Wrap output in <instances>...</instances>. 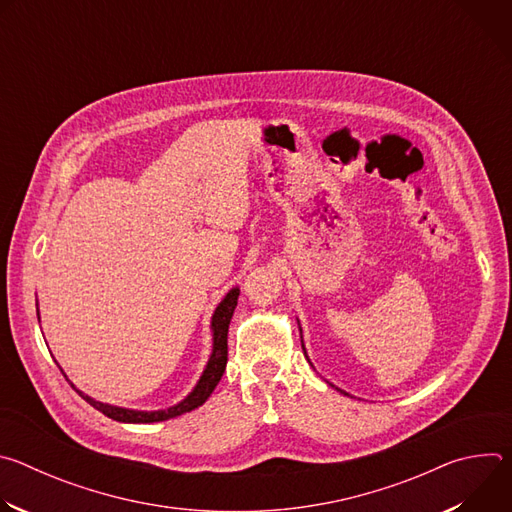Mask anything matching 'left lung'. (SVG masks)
<instances>
[{"instance_id":"1","label":"left lung","mask_w":512,"mask_h":512,"mask_svg":"<svg viewBox=\"0 0 512 512\" xmlns=\"http://www.w3.org/2000/svg\"><path fill=\"white\" fill-rule=\"evenodd\" d=\"M298 326H300V322H298ZM300 334H302V326H300ZM302 348H304V354H306V358H308V352H306V346H304V340H302ZM308 362H310V367H314V364H312V360H310V358H308ZM326 383H328V381H326ZM328 385H330V387H334V385H332V383H328ZM334 389H336V391H340V393H344V395H348V393H346V391H342V389H338V387H334ZM348 397H350V395H348Z\"/></svg>"}]
</instances>
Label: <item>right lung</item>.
Returning <instances> with one entry per match:
<instances>
[{
	"label": "right lung",
	"mask_w": 512,
	"mask_h": 512,
	"mask_svg": "<svg viewBox=\"0 0 512 512\" xmlns=\"http://www.w3.org/2000/svg\"><path fill=\"white\" fill-rule=\"evenodd\" d=\"M239 294L241 289L239 287H233L229 289V294L221 300V304H218L214 308V314L210 318V332H212V352L208 356V362L206 367L198 379V383L194 385V389L182 399L178 401L176 405L168 407V409H158V411H141V409H129V407H119V405H109V403H101L89 395H85L83 391H79L75 385V391L89 403L93 405L97 411H101L103 415L115 419V421H121V423H156V421H166V419H172V417H178L182 413H188L196 407H200L208 397L210 393L214 391V387L218 385V381H221L225 369H227V354H229V348H227V336H229V324H231V318L235 314V308H237V300H239ZM40 320V318H38ZM62 371V369H60ZM64 375V371H62ZM66 377V375H64Z\"/></svg>",
	"instance_id": "1"
}]
</instances>
